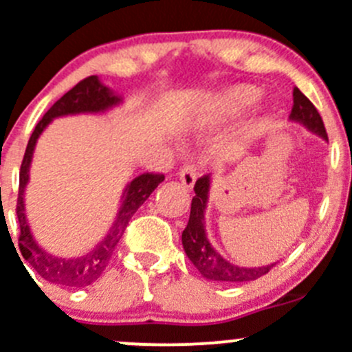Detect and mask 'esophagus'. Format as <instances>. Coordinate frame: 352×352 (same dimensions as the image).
I'll list each match as a JSON object with an SVG mask.
<instances>
[{
	"instance_id": "obj_1",
	"label": "esophagus",
	"mask_w": 352,
	"mask_h": 352,
	"mask_svg": "<svg viewBox=\"0 0 352 352\" xmlns=\"http://www.w3.org/2000/svg\"><path fill=\"white\" fill-rule=\"evenodd\" d=\"M180 182L187 187V189H192L194 182L197 179V166L196 165H186L179 173Z\"/></svg>"
}]
</instances>
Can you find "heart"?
Instances as JSON below:
<instances>
[{
    "label": "heart",
    "mask_w": 352,
    "mask_h": 352,
    "mask_svg": "<svg viewBox=\"0 0 352 352\" xmlns=\"http://www.w3.org/2000/svg\"><path fill=\"white\" fill-rule=\"evenodd\" d=\"M259 91L252 85H234L228 87L223 93L218 94L206 108V118L208 122H223L227 118H234L241 115L242 111L248 110L249 107L254 104L258 100Z\"/></svg>",
    "instance_id": "b5f03b06"
}]
</instances>
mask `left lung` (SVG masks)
Listing matches in <instances>:
<instances>
[{
	"label": "left lung",
	"mask_w": 352,
	"mask_h": 352,
	"mask_svg": "<svg viewBox=\"0 0 352 352\" xmlns=\"http://www.w3.org/2000/svg\"><path fill=\"white\" fill-rule=\"evenodd\" d=\"M292 96H294V104H292V111L289 118L292 122L305 125L313 134H318L320 138L329 141L325 125H323V120L320 117L318 110L315 108V104L298 87H294ZM194 192H196V196L192 197V203H190L189 221H187V227L182 232V245L187 258L192 261L194 267L199 270V274L204 278L227 282V284H230V282L239 284V282L256 280V278L267 275L277 265V263H272V265H267V267L258 268L237 267L234 263L227 261L220 252H217V249L208 241L206 228H204V210H206L208 192H210V175L197 179L196 186H194Z\"/></svg>",
	"instance_id": "1"
}]
</instances>
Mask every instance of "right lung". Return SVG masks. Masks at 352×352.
<instances>
[{
  "label": "right lung",
  "instance_id": "obj_1",
  "mask_svg": "<svg viewBox=\"0 0 352 352\" xmlns=\"http://www.w3.org/2000/svg\"><path fill=\"white\" fill-rule=\"evenodd\" d=\"M120 103L122 98L118 94H115L110 87H107L96 75H91V77L78 82L75 87H72L46 111V115L41 118L29 139L22 166H20L19 199H16V217H19L20 225L19 248L23 259L44 280L51 282V284L63 285V287H85V285L96 282L110 265L115 248L124 235L131 218L142 206V203L151 196L153 190L165 180L163 173H142V175L135 177L131 184H127L124 194H122L120 210H118L117 218H115L107 237L93 251L85 252L78 258H60V256L50 254L32 237V232H30L25 217L23 190L29 182L30 162H32L34 148H36L39 135L51 124L53 118L78 113H103V111L110 110Z\"/></svg>",
  "mask_w": 352,
  "mask_h": 352
}]
</instances>
